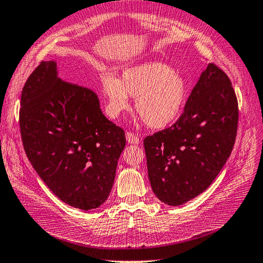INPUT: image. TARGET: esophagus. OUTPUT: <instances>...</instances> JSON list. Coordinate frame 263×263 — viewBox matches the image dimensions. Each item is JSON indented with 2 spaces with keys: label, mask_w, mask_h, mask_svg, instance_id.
Returning <instances> with one entry per match:
<instances>
[{
  "label": "esophagus",
  "mask_w": 263,
  "mask_h": 263,
  "mask_svg": "<svg viewBox=\"0 0 263 263\" xmlns=\"http://www.w3.org/2000/svg\"><path fill=\"white\" fill-rule=\"evenodd\" d=\"M126 141L127 143H132V145H138L140 143V139H139L133 132H126Z\"/></svg>",
  "instance_id": "1"
}]
</instances>
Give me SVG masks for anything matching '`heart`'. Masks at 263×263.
Wrapping results in <instances>:
<instances>
[{"instance_id": "1", "label": "heart", "mask_w": 263, "mask_h": 263, "mask_svg": "<svg viewBox=\"0 0 263 263\" xmlns=\"http://www.w3.org/2000/svg\"><path fill=\"white\" fill-rule=\"evenodd\" d=\"M101 89L107 114L116 118L128 108V97L145 124L163 128L177 120L186 102L187 83L171 67L156 61L127 67L120 80L111 75L101 77Z\"/></svg>"}]
</instances>
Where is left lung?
I'll return each mask as SVG.
<instances>
[{"label":"left lung","mask_w":263,"mask_h":263,"mask_svg":"<svg viewBox=\"0 0 263 263\" xmlns=\"http://www.w3.org/2000/svg\"><path fill=\"white\" fill-rule=\"evenodd\" d=\"M238 101L228 75L209 64L178 121L143 140L154 194L177 206L206 190L233 151Z\"/></svg>","instance_id":"8db88e82"}]
</instances>
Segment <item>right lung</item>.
<instances>
[{"mask_svg": "<svg viewBox=\"0 0 263 263\" xmlns=\"http://www.w3.org/2000/svg\"><path fill=\"white\" fill-rule=\"evenodd\" d=\"M20 104L24 149L40 178L70 206L99 208L114 183L124 130L102 114L93 91L61 81L54 61H41L29 75Z\"/></svg>", "mask_w": 263, "mask_h": 263, "instance_id": "obj_1", "label": "right lung"}]
</instances>
